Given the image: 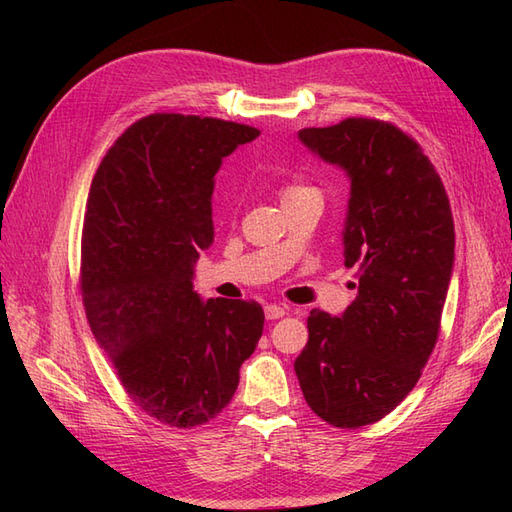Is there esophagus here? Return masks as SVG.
<instances>
[{
  "label": "esophagus",
  "instance_id": "1",
  "mask_svg": "<svg viewBox=\"0 0 512 512\" xmlns=\"http://www.w3.org/2000/svg\"><path fill=\"white\" fill-rule=\"evenodd\" d=\"M264 312H266V319H268V321H277V319H281V317H286L288 308L277 306V303H268V306L264 308Z\"/></svg>",
  "mask_w": 512,
  "mask_h": 512
}]
</instances>
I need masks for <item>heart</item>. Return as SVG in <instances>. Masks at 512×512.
I'll return each instance as SVG.
<instances>
[{"label": "heart", "mask_w": 512, "mask_h": 512, "mask_svg": "<svg viewBox=\"0 0 512 512\" xmlns=\"http://www.w3.org/2000/svg\"><path fill=\"white\" fill-rule=\"evenodd\" d=\"M306 193H317V189L308 187V184H299V182H290L286 184L284 189H281V200H292V198H299V195H306Z\"/></svg>", "instance_id": "heart-1"}]
</instances>
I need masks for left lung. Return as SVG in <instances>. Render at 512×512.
Returning <instances> with one entry per match:
<instances>
[{
    "mask_svg": "<svg viewBox=\"0 0 512 512\" xmlns=\"http://www.w3.org/2000/svg\"><path fill=\"white\" fill-rule=\"evenodd\" d=\"M299 138L352 180L343 233L358 295L343 317L312 310L295 372L310 409L332 427L383 420L416 387L436 347L455 228L436 167L389 121L352 116Z\"/></svg>",
    "mask_w": 512,
    "mask_h": 512,
    "instance_id": "left-lung-1",
    "label": "left lung"
}]
</instances>
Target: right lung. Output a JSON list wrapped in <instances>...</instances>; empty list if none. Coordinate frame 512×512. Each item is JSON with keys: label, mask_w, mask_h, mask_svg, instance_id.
I'll return each instance as SVG.
<instances>
[{"label": "right lung", "mask_w": 512, "mask_h": 512, "mask_svg": "<svg viewBox=\"0 0 512 512\" xmlns=\"http://www.w3.org/2000/svg\"><path fill=\"white\" fill-rule=\"evenodd\" d=\"M259 129L211 116L149 114L107 149L81 233V297L96 343L147 416L200 427L231 402L264 310L200 301L193 264L213 242L222 158Z\"/></svg>", "instance_id": "add662e5"}]
</instances>
